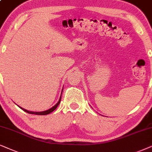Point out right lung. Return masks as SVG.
Wrapping results in <instances>:
<instances>
[{"label":"right lung","instance_id":"add662e5","mask_svg":"<svg viewBox=\"0 0 152 152\" xmlns=\"http://www.w3.org/2000/svg\"><path fill=\"white\" fill-rule=\"evenodd\" d=\"M61 96H62V93H61ZM61 96H60V99H59V101H58V102L55 105V106H54L53 107H52L51 108H50L49 110H46V111H42V112H32V111H28L27 110H25V109L22 108H21V107H20V108H21L23 110L25 111V112L28 113H30V114H35V115H48V114H49V113H52L53 110H56V108H57L58 106V105H59V104L60 103V100H61Z\"/></svg>","mask_w":152,"mask_h":152}]
</instances>
